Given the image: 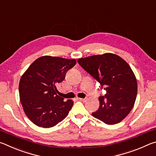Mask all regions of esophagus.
<instances>
[{
  "label": "esophagus",
  "instance_id": "34e87169",
  "mask_svg": "<svg viewBox=\"0 0 156 156\" xmlns=\"http://www.w3.org/2000/svg\"><path fill=\"white\" fill-rule=\"evenodd\" d=\"M78 99H79V100H80V101L84 102V101H85L87 98H78Z\"/></svg>",
  "mask_w": 156,
  "mask_h": 156
}]
</instances>
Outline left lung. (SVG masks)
I'll list each match as a JSON object with an SVG mask.
<instances>
[{"instance_id": "left-lung-1", "label": "left lung", "mask_w": 156, "mask_h": 156, "mask_svg": "<svg viewBox=\"0 0 156 156\" xmlns=\"http://www.w3.org/2000/svg\"><path fill=\"white\" fill-rule=\"evenodd\" d=\"M78 62L107 91L99 97L100 107L92 115L107 125L122 121L133 108L138 91L130 66L120 56L109 53L80 58Z\"/></svg>"}]
</instances>
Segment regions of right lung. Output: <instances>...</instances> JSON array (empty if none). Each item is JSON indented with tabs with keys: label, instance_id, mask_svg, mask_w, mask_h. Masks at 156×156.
<instances>
[{
	"label": "right lung",
	"instance_id": "add662e5",
	"mask_svg": "<svg viewBox=\"0 0 156 156\" xmlns=\"http://www.w3.org/2000/svg\"><path fill=\"white\" fill-rule=\"evenodd\" d=\"M74 59L44 56L31 64L20 78L19 95L25 114L36 125L49 128L64 120L73 102L58 96V83L76 65Z\"/></svg>",
	"mask_w": 156,
	"mask_h": 156
}]
</instances>
